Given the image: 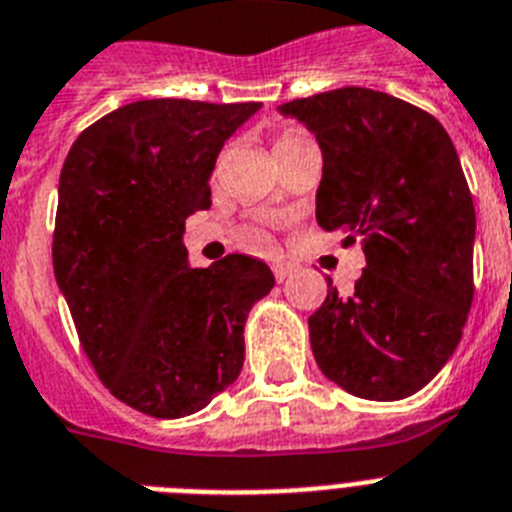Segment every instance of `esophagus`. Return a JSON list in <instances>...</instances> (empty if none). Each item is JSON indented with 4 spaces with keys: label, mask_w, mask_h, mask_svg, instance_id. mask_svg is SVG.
Returning <instances> with one entry per match:
<instances>
[{
    "label": "esophagus",
    "mask_w": 512,
    "mask_h": 512,
    "mask_svg": "<svg viewBox=\"0 0 512 512\" xmlns=\"http://www.w3.org/2000/svg\"><path fill=\"white\" fill-rule=\"evenodd\" d=\"M273 273H275V281L283 283V281H286V278H291L293 265H288V262H275Z\"/></svg>",
    "instance_id": "obj_1"
}]
</instances>
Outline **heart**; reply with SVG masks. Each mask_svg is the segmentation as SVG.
Masks as SVG:
<instances>
[{
  "mask_svg": "<svg viewBox=\"0 0 512 512\" xmlns=\"http://www.w3.org/2000/svg\"><path fill=\"white\" fill-rule=\"evenodd\" d=\"M296 141H301V136H296V133H281V136L275 139V151L286 149V146L296 144Z\"/></svg>",
  "mask_w": 512,
  "mask_h": 512,
  "instance_id": "obj_1",
  "label": "heart"
}]
</instances>
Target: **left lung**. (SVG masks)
Wrapping results in <instances>:
<instances>
[{
  "instance_id": "left-lung-1",
  "label": "left lung",
  "mask_w": 512,
  "mask_h": 512,
  "mask_svg": "<svg viewBox=\"0 0 512 512\" xmlns=\"http://www.w3.org/2000/svg\"><path fill=\"white\" fill-rule=\"evenodd\" d=\"M322 149L317 224L361 239L355 288L309 317L311 350L330 381L394 402L446 366L474 299V201L446 128L410 102L342 87L281 105Z\"/></svg>"
}]
</instances>
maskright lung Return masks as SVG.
<instances>
[{
    "instance_id": "right-lung-1",
    "label": "right lung",
    "mask_w": 512,
    "mask_h": 512,
    "mask_svg": "<svg viewBox=\"0 0 512 512\" xmlns=\"http://www.w3.org/2000/svg\"><path fill=\"white\" fill-rule=\"evenodd\" d=\"M260 102L139 100L79 133L59 177L53 273L113 397L162 420L203 410L244 363L270 268L226 255L190 268L185 219L211 208L221 146Z\"/></svg>"
}]
</instances>
